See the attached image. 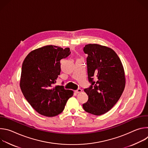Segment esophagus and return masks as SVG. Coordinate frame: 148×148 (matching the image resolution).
Masks as SVG:
<instances>
[{"label":"esophagus","mask_w":148,"mask_h":148,"mask_svg":"<svg viewBox=\"0 0 148 148\" xmlns=\"http://www.w3.org/2000/svg\"><path fill=\"white\" fill-rule=\"evenodd\" d=\"M82 92V90L80 89V88H79V89H78V90H77L75 91V92L76 94H78V93H80V92Z\"/></svg>","instance_id":"esophagus-1"}]
</instances>
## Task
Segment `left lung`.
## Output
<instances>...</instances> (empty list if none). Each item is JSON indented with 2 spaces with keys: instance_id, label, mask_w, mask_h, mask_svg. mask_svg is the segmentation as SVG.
I'll return each mask as SVG.
<instances>
[{
  "instance_id": "1",
  "label": "left lung",
  "mask_w": 148,
  "mask_h": 148,
  "mask_svg": "<svg viewBox=\"0 0 148 148\" xmlns=\"http://www.w3.org/2000/svg\"><path fill=\"white\" fill-rule=\"evenodd\" d=\"M83 51L88 54V78L91 86L84 89L88 99L82 107L90 114L101 115L109 111L120 98L125 86L124 69L120 58L111 48L88 44Z\"/></svg>"
}]
</instances>
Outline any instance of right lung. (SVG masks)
Listing matches in <instances>:
<instances>
[{
  "label": "right lung",
  "instance_id": "right-lung-1",
  "mask_svg": "<svg viewBox=\"0 0 148 148\" xmlns=\"http://www.w3.org/2000/svg\"><path fill=\"white\" fill-rule=\"evenodd\" d=\"M70 53L69 48L49 45L32 51L23 61L20 89L31 106L42 115L60 114L73 95L72 90L63 86L54 87L61 72L60 61Z\"/></svg>",
  "mask_w": 148,
  "mask_h": 148
}]
</instances>
